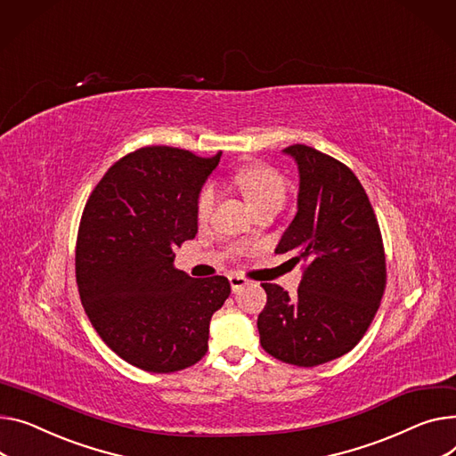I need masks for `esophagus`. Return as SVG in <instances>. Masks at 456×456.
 Wrapping results in <instances>:
<instances>
[{
	"mask_svg": "<svg viewBox=\"0 0 456 456\" xmlns=\"http://www.w3.org/2000/svg\"><path fill=\"white\" fill-rule=\"evenodd\" d=\"M229 282H231V288H232V293L240 291L244 286L249 284V281L246 277H238V275H231L229 277Z\"/></svg>",
	"mask_w": 456,
	"mask_h": 456,
	"instance_id": "esophagus-1",
	"label": "esophagus"
}]
</instances>
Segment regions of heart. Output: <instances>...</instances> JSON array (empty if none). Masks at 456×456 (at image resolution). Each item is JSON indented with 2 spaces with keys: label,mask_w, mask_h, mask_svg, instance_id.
Wrapping results in <instances>:
<instances>
[{
  "label": "heart",
  "mask_w": 456,
  "mask_h": 456,
  "mask_svg": "<svg viewBox=\"0 0 456 456\" xmlns=\"http://www.w3.org/2000/svg\"><path fill=\"white\" fill-rule=\"evenodd\" d=\"M236 185L244 192L255 210L265 207H282L288 196L286 179L269 165L253 163L236 170ZM218 200V189L215 183H205L196 198V218L207 222Z\"/></svg>",
  "instance_id": "1"
}]
</instances>
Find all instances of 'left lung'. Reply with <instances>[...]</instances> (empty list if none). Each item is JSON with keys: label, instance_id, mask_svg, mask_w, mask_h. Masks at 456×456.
Instances as JSON below:
<instances>
[{"label": "left lung", "instance_id": "left-lung-1", "mask_svg": "<svg viewBox=\"0 0 456 456\" xmlns=\"http://www.w3.org/2000/svg\"><path fill=\"white\" fill-rule=\"evenodd\" d=\"M298 165V210L275 253L305 262L297 293L264 282L262 348L295 367L350 352L372 324L387 286L385 248L370 200L355 174L306 146L284 148Z\"/></svg>", "mask_w": 456, "mask_h": 456}]
</instances>
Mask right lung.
<instances>
[{
  "mask_svg": "<svg viewBox=\"0 0 456 456\" xmlns=\"http://www.w3.org/2000/svg\"><path fill=\"white\" fill-rule=\"evenodd\" d=\"M220 156L139 148L86 201L75 249L82 306L101 339L141 370L170 374L198 362L210 317L231 295L225 277L192 279L172 265L174 249L198 232L196 198Z\"/></svg>",
  "mask_w": 456,
  "mask_h": 456,
  "instance_id": "right-lung-1",
  "label": "right lung"
}]
</instances>
